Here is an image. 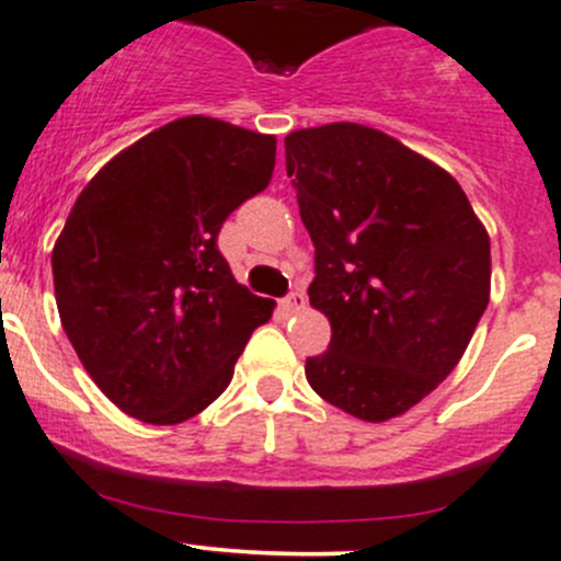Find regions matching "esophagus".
<instances>
[{
    "label": "esophagus",
    "mask_w": 561,
    "mask_h": 561,
    "mask_svg": "<svg viewBox=\"0 0 561 561\" xmlns=\"http://www.w3.org/2000/svg\"><path fill=\"white\" fill-rule=\"evenodd\" d=\"M304 307H307V296H304L301 290H293L290 296L282 301V309H285V312H301Z\"/></svg>",
    "instance_id": "obj_1"
}]
</instances>
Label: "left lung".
I'll return each instance as SVG.
<instances>
[{"label":"left lung","instance_id":"left-lung-1","mask_svg":"<svg viewBox=\"0 0 561 561\" xmlns=\"http://www.w3.org/2000/svg\"><path fill=\"white\" fill-rule=\"evenodd\" d=\"M285 159L314 243L309 304L331 323L309 386L364 422L400 416L469 347L491 298V238L460 183L383 130H293Z\"/></svg>","mask_w":561,"mask_h":561}]
</instances>
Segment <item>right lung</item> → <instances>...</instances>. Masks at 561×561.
I'll use <instances>...</instances> for the list:
<instances>
[{
	"instance_id": "1",
	"label": "right lung",
	"mask_w": 561,
	"mask_h": 561,
	"mask_svg": "<svg viewBox=\"0 0 561 561\" xmlns=\"http://www.w3.org/2000/svg\"><path fill=\"white\" fill-rule=\"evenodd\" d=\"M274 161L276 136L194 114L114 156L76 199L51 252L59 320L128 416H197L268 323L274 301L238 285L216 241Z\"/></svg>"
}]
</instances>
